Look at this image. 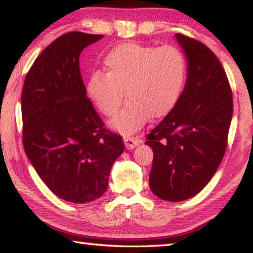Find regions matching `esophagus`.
I'll return each mask as SVG.
<instances>
[{"label": "esophagus", "mask_w": 253, "mask_h": 253, "mask_svg": "<svg viewBox=\"0 0 253 253\" xmlns=\"http://www.w3.org/2000/svg\"><path fill=\"white\" fill-rule=\"evenodd\" d=\"M124 143H126V149H133L142 143V140L138 136H124Z\"/></svg>", "instance_id": "obj_1"}]
</instances>
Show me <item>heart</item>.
Returning a JSON list of instances; mask_svg holds the SVG:
<instances>
[{
	"mask_svg": "<svg viewBox=\"0 0 253 253\" xmlns=\"http://www.w3.org/2000/svg\"><path fill=\"white\" fill-rule=\"evenodd\" d=\"M104 66L106 73L90 74L87 94L103 114L114 117L126 90L129 102L112 126L126 135L141 129L150 117L169 113L179 101L187 78L186 57L172 45L120 44L105 56Z\"/></svg>",
	"mask_w": 253,
	"mask_h": 253,
	"instance_id": "1",
	"label": "heart"
}]
</instances>
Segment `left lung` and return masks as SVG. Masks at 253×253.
Returning a JSON list of instances; mask_svg holds the SVG:
<instances>
[{
	"label": "left lung",
	"instance_id": "left-lung-1",
	"mask_svg": "<svg viewBox=\"0 0 253 253\" xmlns=\"http://www.w3.org/2000/svg\"><path fill=\"white\" fill-rule=\"evenodd\" d=\"M188 74L175 107L147 135L154 160L152 193L180 202L209 184L224 157L233 113L229 80L218 58L201 41L176 33Z\"/></svg>",
	"mask_w": 253,
	"mask_h": 253
}]
</instances>
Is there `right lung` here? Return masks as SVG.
Instances as JSON below:
<instances>
[{"instance_id":"add662e5","label":"right lung","mask_w":253,"mask_h":253,"mask_svg":"<svg viewBox=\"0 0 253 253\" xmlns=\"http://www.w3.org/2000/svg\"><path fill=\"white\" fill-rule=\"evenodd\" d=\"M103 35L72 31L37 57L24 80L22 141L33 168L51 192L70 203L105 193L112 165L124 151L86 96L80 56Z\"/></svg>"}]
</instances>
